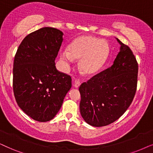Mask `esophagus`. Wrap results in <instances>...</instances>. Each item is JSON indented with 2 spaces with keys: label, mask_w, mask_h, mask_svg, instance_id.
<instances>
[{
  "label": "esophagus",
  "mask_w": 153,
  "mask_h": 153,
  "mask_svg": "<svg viewBox=\"0 0 153 153\" xmlns=\"http://www.w3.org/2000/svg\"><path fill=\"white\" fill-rule=\"evenodd\" d=\"M80 85H81V82L79 80H75L74 81V83H73V86L76 88H79V87L80 86Z\"/></svg>",
  "instance_id": "34e87169"
}]
</instances>
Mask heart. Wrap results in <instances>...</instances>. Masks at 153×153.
<instances>
[{"label":"heart","instance_id":"b5f03b06","mask_svg":"<svg viewBox=\"0 0 153 153\" xmlns=\"http://www.w3.org/2000/svg\"><path fill=\"white\" fill-rule=\"evenodd\" d=\"M110 48L104 39L81 36L69 45L68 51L60 53V59L69 67L74 59H79V67L84 74L92 75L102 68L108 59Z\"/></svg>","mask_w":153,"mask_h":153}]
</instances>
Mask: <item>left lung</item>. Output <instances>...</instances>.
Segmentation results:
<instances>
[{"label": "left lung", "instance_id": "8db88e82", "mask_svg": "<svg viewBox=\"0 0 153 153\" xmlns=\"http://www.w3.org/2000/svg\"><path fill=\"white\" fill-rule=\"evenodd\" d=\"M115 39L120 48L113 64L79 87L81 115L96 127L118 120L130 106L136 91L137 61L129 48Z\"/></svg>", "mask_w": 153, "mask_h": 153}]
</instances>
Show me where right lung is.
<instances>
[{
	"label": "right lung",
	"mask_w": 153,
	"mask_h": 153,
	"mask_svg": "<svg viewBox=\"0 0 153 153\" xmlns=\"http://www.w3.org/2000/svg\"><path fill=\"white\" fill-rule=\"evenodd\" d=\"M62 36L59 29H39L23 39L14 59L16 102L24 112L38 122L55 117L72 87L70 76L59 72L55 67Z\"/></svg>",
	"instance_id": "add662e5"
}]
</instances>
